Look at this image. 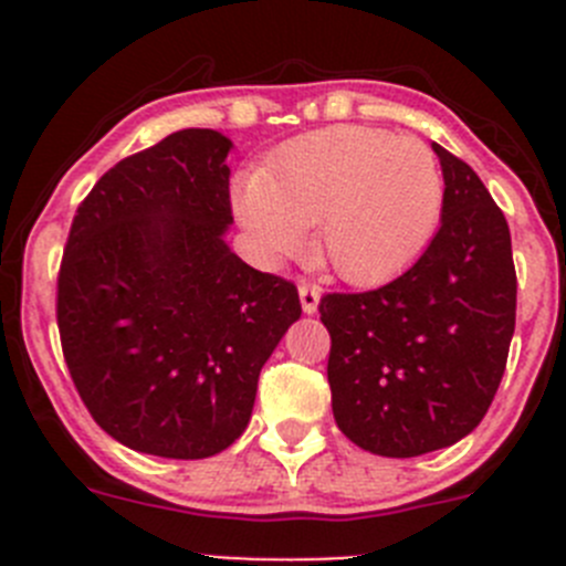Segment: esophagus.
<instances>
[{
    "label": "esophagus",
    "instance_id": "esophagus-1",
    "mask_svg": "<svg viewBox=\"0 0 566 566\" xmlns=\"http://www.w3.org/2000/svg\"><path fill=\"white\" fill-rule=\"evenodd\" d=\"M298 295H301V310H304L306 315H315L323 290H319L317 284H312V282H301L298 284Z\"/></svg>",
    "mask_w": 566,
    "mask_h": 566
}]
</instances>
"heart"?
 Returning a JSON list of instances; mask_svg holds the SVG:
<instances>
[{
  "label": "heart",
  "instance_id": "heart-1",
  "mask_svg": "<svg viewBox=\"0 0 566 566\" xmlns=\"http://www.w3.org/2000/svg\"><path fill=\"white\" fill-rule=\"evenodd\" d=\"M438 158L413 136L334 125L298 136L247 175L235 210L268 260L306 247L317 224V256L350 284H380L408 271L436 238L443 216Z\"/></svg>",
  "mask_w": 566,
  "mask_h": 566
}]
</instances>
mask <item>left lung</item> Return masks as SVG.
Returning a JSON list of instances; mask_svg holds the SVG:
<instances>
[{
  "label": "left lung",
  "instance_id": "1",
  "mask_svg": "<svg viewBox=\"0 0 566 566\" xmlns=\"http://www.w3.org/2000/svg\"><path fill=\"white\" fill-rule=\"evenodd\" d=\"M441 230L413 268L369 293H331V408L364 452L419 458L488 413L515 334L517 279L504 213L479 175L432 142Z\"/></svg>",
  "mask_w": 566,
  "mask_h": 566
}]
</instances>
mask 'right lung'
Segmentation results:
<instances>
[{"label":"right lung","instance_id":"obj_1","mask_svg":"<svg viewBox=\"0 0 566 566\" xmlns=\"http://www.w3.org/2000/svg\"><path fill=\"white\" fill-rule=\"evenodd\" d=\"M232 142L182 128L95 182L56 282L62 353L101 430L202 460L249 427L262 364L301 317L295 284L227 247Z\"/></svg>","mask_w":566,"mask_h":566}]
</instances>
